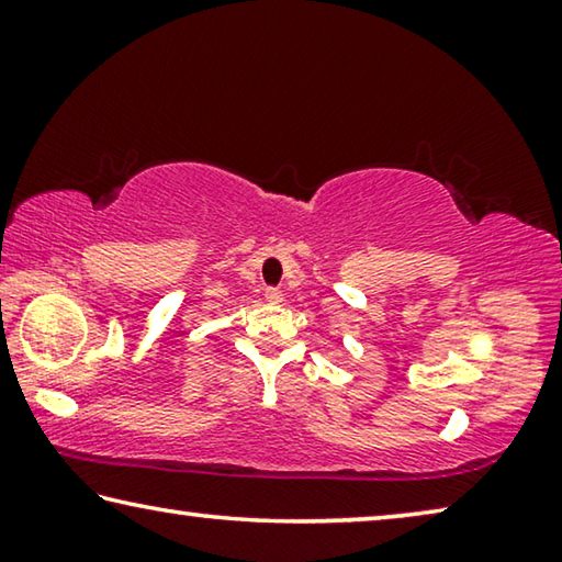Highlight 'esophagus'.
<instances>
[{"label": "esophagus", "instance_id": "1", "mask_svg": "<svg viewBox=\"0 0 562 562\" xmlns=\"http://www.w3.org/2000/svg\"><path fill=\"white\" fill-rule=\"evenodd\" d=\"M265 300H268V302H282V290L280 288H268V290H265Z\"/></svg>", "mask_w": 562, "mask_h": 562}]
</instances>
